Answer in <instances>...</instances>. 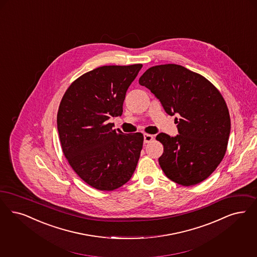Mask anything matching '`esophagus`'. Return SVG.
I'll list each match as a JSON object with an SVG mask.
<instances>
[{
    "label": "esophagus",
    "mask_w": 257,
    "mask_h": 257,
    "mask_svg": "<svg viewBox=\"0 0 257 257\" xmlns=\"http://www.w3.org/2000/svg\"><path fill=\"white\" fill-rule=\"evenodd\" d=\"M154 140V137L150 134H144V144H149Z\"/></svg>",
    "instance_id": "1"
}]
</instances>
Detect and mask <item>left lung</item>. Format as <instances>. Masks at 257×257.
I'll return each instance as SVG.
<instances>
[{"instance_id": "1", "label": "left lung", "mask_w": 257, "mask_h": 257, "mask_svg": "<svg viewBox=\"0 0 257 257\" xmlns=\"http://www.w3.org/2000/svg\"><path fill=\"white\" fill-rule=\"evenodd\" d=\"M139 83L174 115L179 135L159 134L164 145L159 164L167 178L179 185H197L208 178L226 154L230 117L226 101L203 75L176 64L149 68Z\"/></svg>"}]
</instances>
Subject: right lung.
Returning <instances> with one entry per match:
<instances>
[{"label":"right lung","instance_id":"add662e5","mask_svg":"<svg viewBox=\"0 0 257 257\" xmlns=\"http://www.w3.org/2000/svg\"><path fill=\"white\" fill-rule=\"evenodd\" d=\"M142 64L102 66L70 85L57 113L62 150L73 171L93 188L112 191L132 177L144 144L142 133L113 129L125 94Z\"/></svg>","mask_w":257,"mask_h":257}]
</instances>
